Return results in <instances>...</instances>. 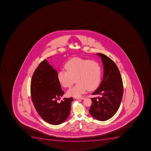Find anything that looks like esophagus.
<instances>
[{
  "label": "esophagus",
  "instance_id": "1",
  "mask_svg": "<svg viewBox=\"0 0 151 151\" xmlns=\"http://www.w3.org/2000/svg\"><path fill=\"white\" fill-rule=\"evenodd\" d=\"M76 99H81V100H82V99H85V98H76Z\"/></svg>",
  "mask_w": 151,
  "mask_h": 151
}]
</instances>
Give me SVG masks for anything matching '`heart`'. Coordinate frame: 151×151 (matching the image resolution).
<instances>
[{
	"label": "heart",
	"mask_w": 151,
	"mask_h": 151,
	"mask_svg": "<svg viewBox=\"0 0 151 151\" xmlns=\"http://www.w3.org/2000/svg\"><path fill=\"white\" fill-rule=\"evenodd\" d=\"M65 70L60 71L57 78L63 88H70L75 80L77 83L69 89L67 95L79 98L86 90L98 88L101 80V67L99 63L78 57L71 59L65 65Z\"/></svg>",
	"instance_id": "1"
}]
</instances>
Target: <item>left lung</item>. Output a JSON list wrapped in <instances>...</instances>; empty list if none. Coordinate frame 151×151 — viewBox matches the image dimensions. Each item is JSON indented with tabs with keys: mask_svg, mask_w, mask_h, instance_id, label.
I'll return each mask as SVG.
<instances>
[{
	"mask_svg": "<svg viewBox=\"0 0 151 151\" xmlns=\"http://www.w3.org/2000/svg\"><path fill=\"white\" fill-rule=\"evenodd\" d=\"M96 55L101 58L104 74L100 86L92 94L99 96L91 98L89 111L97 120L105 121L113 117L119 108L123 96V82L115 63L102 53Z\"/></svg>",
	"mask_w": 151,
	"mask_h": 151,
	"instance_id": "left-lung-1",
	"label": "left lung"
}]
</instances>
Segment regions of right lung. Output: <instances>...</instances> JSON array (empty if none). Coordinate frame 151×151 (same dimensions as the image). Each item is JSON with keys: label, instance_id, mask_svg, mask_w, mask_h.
Segmentation results:
<instances>
[{"label": "right lung", "instance_id": "1", "mask_svg": "<svg viewBox=\"0 0 151 151\" xmlns=\"http://www.w3.org/2000/svg\"><path fill=\"white\" fill-rule=\"evenodd\" d=\"M56 70L50 65L47 60L40 63L32 77L31 94L34 107L40 116L45 122L59 125L68 117L72 98H63L61 84L57 78Z\"/></svg>", "mask_w": 151, "mask_h": 151}]
</instances>
